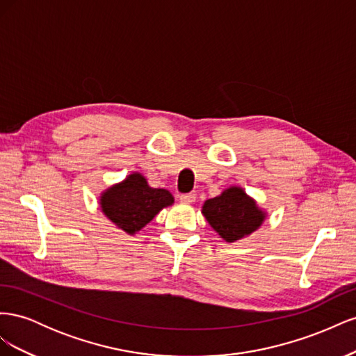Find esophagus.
<instances>
[{
  "label": "esophagus",
  "mask_w": 356,
  "mask_h": 356,
  "mask_svg": "<svg viewBox=\"0 0 356 356\" xmlns=\"http://www.w3.org/2000/svg\"><path fill=\"white\" fill-rule=\"evenodd\" d=\"M179 200L182 203H193L196 200V195H195V193H186V195L179 196Z\"/></svg>",
  "instance_id": "1"
}]
</instances>
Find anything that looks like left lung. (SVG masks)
<instances>
[{
    "label": "left lung",
    "instance_id": "8db88e82",
    "mask_svg": "<svg viewBox=\"0 0 356 356\" xmlns=\"http://www.w3.org/2000/svg\"><path fill=\"white\" fill-rule=\"evenodd\" d=\"M203 217L225 242H236L254 233L266 220V212L241 187L225 188L202 207Z\"/></svg>",
    "mask_w": 356,
    "mask_h": 356
}]
</instances>
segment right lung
I'll return each instance as SVG.
<instances>
[{
    "label": "right lung",
    "instance_id": "1",
    "mask_svg": "<svg viewBox=\"0 0 356 356\" xmlns=\"http://www.w3.org/2000/svg\"><path fill=\"white\" fill-rule=\"evenodd\" d=\"M105 217L127 234H135L156 215L174 203V197L165 188H153L147 179L135 172L124 181L106 188L99 199Z\"/></svg>",
    "mask_w": 356,
    "mask_h": 356
}]
</instances>
